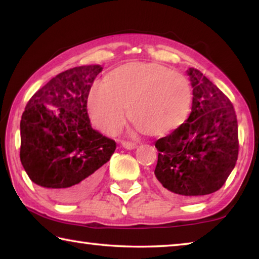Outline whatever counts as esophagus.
Wrapping results in <instances>:
<instances>
[{
  "label": "esophagus",
  "mask_w": 259,
  "mask_h": 259,
  "mask_svg": "<svg viewBox=\"0 0 259 259\" xmlns=\"http://www.w3.org/2000/svg\"><path fill=\"white\" fill-rule=\"evenodd\" d=\"M121 144H122V146L126 148V150H134V148L137 147V144L133 143V142H126V140H122Z\"/></svg>",
  "instance_id": "obj_1"
}]
</instances>
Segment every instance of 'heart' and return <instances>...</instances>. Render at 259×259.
I'll return each instance as SVG.
<instances>
[{
	"label": "heart",
	"instance_id": "1",
	"mask_svg": "<svg viewBox=\"0 0 259 259\" xmlns=\"http://www.w3.org/2000/svg\"><path fill=\"white\" fill-rule=\"evenodd\" d=\"M192 91L187 78L157 63H129L96 82L88 94L89 116L97 128L115 135L129 119L151 136L172 133L187 119Z\"/></svg>",
	"mask_w": 259,
	"mask_h": 259
}]
</instances>
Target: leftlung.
<instances>
[{"label":"left lung","mask_w":259,"mask_h":259,"mask_svg":"<svg viewBox=\"0 0 259 259\" xmlns=\"http://www.w3.org/2000/svg\"><path fill=\"white\" fill-rule=\"evenodd\" d=\"M192 112L178 129L157 139L154 174L166 190L196 198L218 191L239 154L238 120L233 104L195 68H188Z\"/></svg>","instance_id":"1"}]
</instances>
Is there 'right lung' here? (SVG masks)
Masks as SVG:
<instances>
[{
	"label": "right lung",
	"mask_w": 259,
	"mask_h": 259,
	"mask_svg": "<svg viewBox=\"0 0 259 259\" xmlns=\"http://www.w3.org/2000/svg\"><path fill=\"white\" fill-rule=\"evenodd\" d=\"M100 65L67 69L28 100L20 121V161L30 181L59 202L81 200L96 186L116 148L93 129L87 99Z\"/></svg>",
	"instance_id": "right-lung-1"
}]
</instances>
